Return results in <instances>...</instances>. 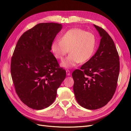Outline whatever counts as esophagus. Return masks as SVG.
I'll return each mask as SVG.
<instances>
[{"label": "esophagus", "mask_w": 131, "mask_h": 131, "mask_svg": "<svg viewBox=\"0 0 131 131\" xmlns=\"http://www.w3.org/2000/svg\"><path fill=\"white\" fill-rule=\"evenodd\" d=\"M66 74H67V75H68V76H69V75H70V71L69 70H66Z\"/></svg>", "instance_id": "obj_1"}]
</instances>
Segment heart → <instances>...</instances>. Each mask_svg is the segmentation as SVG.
I'll use <instances>...</instances> for the list:
<instances>
[{
	"label": "heart",
	"instance_id": "b5f03b06",
	"mask_svg": "<svg viewBox=\"0 0 131 131\" xmlns=\"http://www.w3.org/2000/svg\"><path fill=\"white\" fill-rule=\"evenodd\" d=\"M96 47V39L92 33L80 28L71 29L63 34L61 39H56L51 49L55 58L63 60L67 53L69 55L61 66L73 68L79 63H85L92 57Z\"/></svg>",
	"mask_w": 131,
	"mask_h": 131
}]
</instances>
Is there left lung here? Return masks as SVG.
<instances>
[{
  "label": "left lung",
  "instance_id": "left-lung-1",
  "mask_svg": "<svg viewBox=\"0 0 131 131\" xmlns=\"http://www.w3.org/2000/svg\"><path fill=\"white\" fill-rule=\"evenodd\" d=\"M101 37L96 52L72 73L75 99L81 106L95 110L105 106L115 92L120 71L119 56L113 39L93 25Z\"/></svg>",
  "mask_w": 131,
  "mask_h": 131
}]
</instances>
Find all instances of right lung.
I'll use <instances>...</instances> for the list:
<instances>
[{
    "mask_svg": "<svg viewBox=\"0 0 131 131\" xmlns=\"http://www.w3.org/2000/svg\"><path fill=\"white\" fill-rule=\"evenodd\" d=\"M61 24L41 23L26 31L16 45L11 74L16 92L29 108L41 110L52 104L66 77L51 52V43Z\"/></svg>",
    "mask_w": 131,
    "mask_h": 131,
    "instance_id": "add662e5",
    "label": "right lung"
}]
</instances>
